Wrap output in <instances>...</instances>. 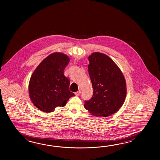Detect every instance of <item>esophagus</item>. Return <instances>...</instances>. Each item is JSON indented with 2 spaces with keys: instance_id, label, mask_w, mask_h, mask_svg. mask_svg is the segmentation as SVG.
I'll list each match as a JSON object with an SVG mask.
<instances>
[{
  "instance_id": "esophagus-1",
  "label": "esophagus",
  "mask_w": 160,
  "mask_h": 160,
  "mask_svg": "<svg viewBox=\"0 0 160 160\" xmlns=\"http://www.w3.org/2000/svg\"><path fill=\"white\" fill-rule=\"evenodd\" d=\"M81 91L79 90L78 92H75V95H76V96H78V95L81 94Z\"/></svg>"
}]
</instances>
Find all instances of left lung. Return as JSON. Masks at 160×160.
Segmentation results:
<instances>
[{"label":"left lung","instance_id":"left-lung-1","mask_svg":"<svg viewBox=\"0 0 160 160\" xmlns=\"http://www.w3.org/2000/svg\"><path fill=\"white\" fill-rule=\"evenodd\" d=\"M88 61L93 95L85 101L84 107L92 116L109 117L117 112L125 102V79L118 66L105 54L93 52L88 56Z\"/></svg>","mask_w":160,"mask_h":160}]
</instances>
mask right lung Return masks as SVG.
Instances as JSON below:
<instances>
[{
  "label": "right lung",
  "instance_id": "obj_1",
  "mask_svg": "<svg viewBox=\"0 0 160 160\" xmlns=\"http://www.w3.org/2000/svg\"><path fill=\"white\" fill-rule=\"evenodd\" d=\"M70 62L67 55L55 52L41 62L33 72L28 84L31 102L42 112H51L63 107L74 94L68 90L70 81L64 70Z\"/></svg>",
  "mask_w": 160,
  "mask_h": 160
}]
</instances>
